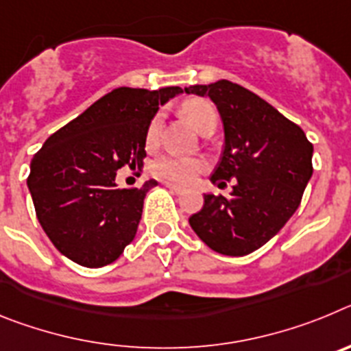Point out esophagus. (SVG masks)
Wrapping results in <instances>:
<instances>
[{
	"label": "esophagus",
	"mask_w": 351,
	"mask_h": 351,
	"mask_svg": "<svg viewBox=\"0 0 351 351\" xmlns=\"http://www.w3.org/2000/svg\"><path fill=\"white\" fill-rule=\"evenodd\" d=\"M167 188H169L170 191H172V193H176V195H182L184 193V190H182V188H179V186H176V184H170V182H167Z\"/></svg>",
	"instance_id": "esophagus-1"
}]
</instances>
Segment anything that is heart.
Here are the masks:
<instances>
[{
  "mask_svg": "<svg viewBox=\"0 0 351 351\" xmlns=\"http://www.w3.org/2000/svg\"><path fill=\"white\" fill-rule=\"evenodd\" d=\"M181 112L186 119L190 121L191 125L202 132L210 121H216V112L207 101L204 100H188L182 104ZM161 125V116H156L151 119L145 132V142L147 145H153L158 138V132H160ZM206 169V161L198 160V158H179V156H160L158 160L153 161L151 165V172L156 176L161 181L170 182V184H179L186 186L193 182L198 178V173L204 172Z\"/></svg>",
  "mask_w": 351,
  "mask_h": 351,
  "instance_id": "heart-1",
  "label": "heart"
}]
</instances>
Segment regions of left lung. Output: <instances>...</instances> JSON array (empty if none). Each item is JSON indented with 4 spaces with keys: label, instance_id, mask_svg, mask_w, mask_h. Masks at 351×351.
<instances>
[{
    "label": "left lung",
    "instance_id": "8db88e82",
    "mask_svg": "<svg viewBox=\"0 0 351 351\" xmlns=\"http://www.w3.org/2000/svg\"><path fill=\"white\" fill-rule=\"evenodd\" d=\"M209 96L225 128L221 160L210 181L237 179L230 197L204 195L190 218L195 234L221 255L244 256L269 243L291 218L313 176V144L306 133L250 89L218 80L190 86Z\"/></svg>",
    "mask_w": 351,
    "mask_h": 351
}]
</instances>
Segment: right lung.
<instances>
[{
	"instance_id": "right-lung-1",
	"label": "right lung",
	"mask_w": 351,
	"mask_h": 351,
	"mask_svg": "<svg viewBox=\"0 0 351 351\" xmlns=\"http://www.w3.org/2000/svg\"><path fill=\"white\" fill-rule=\"evenodd\" d=\"M182 93L117 88L52 133L31 160L27 188L43 232L71 262L112 263L137 234L144 198L156 181L119 188L121 167H141L145 132L160 105Z\"/></svg>"
}]
</instances>
